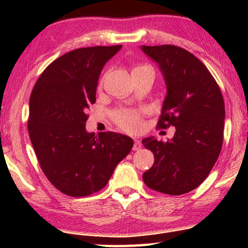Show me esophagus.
Segmentation results:
<instances>
[{"label": "esophagus", "mask_w": 248, "mask_h": 248, "mask_svg": "<svg viewBox=\"0 0 248 248\" xmlns=\"http://www.w3.org/2000/svg\"><path fill=\"white\" fill-rule=\"evenodd\" d=\"M141 148H142L141 141L138 140V139H135V140H134V145H133V150L134 151H139V150H141Z\"/></svg>", "instance_id": "34e87169"}]
</instances>
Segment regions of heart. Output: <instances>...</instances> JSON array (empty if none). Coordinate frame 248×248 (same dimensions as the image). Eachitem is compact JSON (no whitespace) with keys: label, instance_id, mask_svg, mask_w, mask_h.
Instances as JSON below:
<instances>
[{"label":"heart","instance_id":"b5f03b06","mask_svg":"<svg viewBox=\"0 0 248 248\" xmlns=\"http://www.w3.org/2000/svg\"><path fill=\"white\" fill-rule=\"evenodd\" d=\"M115 122L127 132H135L141 126L140 116L137 111L130 109H122L118 110L114 115Z\"/></svg>","mask_w":248,"mask_h":248}]
</instances>
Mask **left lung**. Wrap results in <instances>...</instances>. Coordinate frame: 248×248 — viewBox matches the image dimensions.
Returning a JSON list of instances; mask_svg holds the SVG:
<instances>
[{
    "mask_svg": "<svg viewBox=\"0 0 248 248\" xmlns=\"http://www.w3.org/2000/svg\"><path fill=\"white\" fill-rule=\"evenodd\" d=\"M141 49L158 64L167 88L158 126L176 128L167 142L154 137L142 140L155 155L154 166L142 177L151 189L181 195L202 184L219 157L225 103L211 73L192 53L174 45Z\"/></svg>",
    "mask_w": 248,
    "mask_h": 248,
    "instance_id": "1",
    "label": "left lung"
}]
</instances>
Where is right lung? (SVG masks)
<instances>
[{
  "instance_id": "add662e5",
  "label": "right lung",
  "mask_w": 248,
  "mask_h": 248,
  "mask_svg": "<svg viewBox=\"0 0 248 248\" xmlns=\"http://www.w3.org/2000/svg\"><path fill=\"white\" fill-rule=\"evenodd\" d=\"M122 48L94 46L71 50L46 67L29 100L28 132L44 174L64 194L80 198L105 187L133 140L115 132L86 130L101 70Z\"/></svg>"
}]
</instances>
